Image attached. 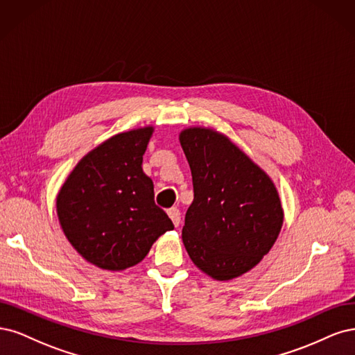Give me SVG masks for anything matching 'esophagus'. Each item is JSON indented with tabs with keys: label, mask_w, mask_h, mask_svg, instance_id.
Returning <instances> with one entry per match:
<instances>
[{
	"label": "esophagus",
	"mask_w": 355,
	"mask_h": 355,
	"mask_svg": "<svg viewBox=\"0 0 355 355\" xmlns=\"http://www.w3.org/2000/svg\"><path fill=\"white\" fill-rule=\"evenodd\" d=\"M168 215H169V218L173 220L174 225H175V227H178V225H180V221H181V214H180V209H177V208H171V209H168Z\"/></svg>",
	"instance_id": "esophagus-1"
}]
</instances>
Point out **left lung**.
Wrapping results in <instances>:
<instances>
[{
    "mask_svg": "<svg viewBox=\"0 0 355 355\" xmlns=\"http://www.w3.org/2000/svg\"><path fill=\"white\" fill-rule=\"evenodd\" d=\"M194 198L182 227L193 264L225 282L252 270L276 243L283 208L272 180L227 135L205 127L180 132Z\"/></svg>",
    "mask_w": 355,
    "mask_h": 355,
    "instance_id": "8db88e82",
    "label": "left lung"
}]
</instances>
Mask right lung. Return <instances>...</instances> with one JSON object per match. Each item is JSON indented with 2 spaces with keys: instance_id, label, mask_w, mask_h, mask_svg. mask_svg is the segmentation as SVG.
Here are the masks:
<instances>
[{
  "instance_id": "1",
  "label": "right lung",
  "mask_w": 355,
  "mask_h": 355,
  "mask_svg": "<svg viewBox=\"0 0 355 355\" xmlns=\"http://www.w3.org/2000/svg\"><path fill=\"white\" fill-rule=\"evenodd\" d=\"M155 128L119 132L88 152L55 199L62 230L91 264L122 271L141 262L174 224L155 203L143 155Z\"/></svg>"
}]
</instances>
